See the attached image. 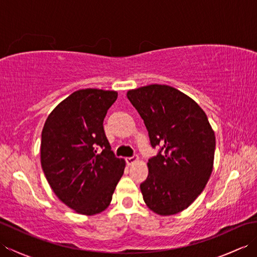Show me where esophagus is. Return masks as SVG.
<instances>
[{
  "mask_svg": "<svg viewBox=\"0 0 257 257\" xmlns=\"http://www.w3.org/2000/svg\"><path fill=\"white\" fill-rule=\"evenodd\" d=\"M139 160V158L138 157H128V158H125V162H127V165H133L134 162H136V161H138Z\"/></svg>",
  "mask_w": 257,
  "mask_h": 257,
  "instance_id": "1",
  "label": "esophagus"
}]
</instances>
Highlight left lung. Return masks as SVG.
Returning <instances> with one entry per match:
<instances>
[{
    "instance_id": "obj_1",
    "label": "left lung",
    "mask_w": 257,
    "mask_h": 257,
    "mask_svg": "<svg viewBox=\"0 0 257 257\" xmlns=\"http://www.w3.org/2000/svg\"><path fill=\"white\" fill-rule=\"evenodd\" d=\"M127 97L144 119L152 148L149 173L140 184L144 201L159 215L187 209L201 194L213 170L215 136L192 98L168 85L132 89Z\"/></svg>"
}]
</instances>
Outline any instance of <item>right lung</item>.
<instances>
[{
	"instance_id": "add662e5",
	"label": "right lung",
	"mask_w": 257,
	"mask_h": 257,
	"mask_svg": "<svg viewBox=\"0 0 257 257\" xmlns=\"http://www.w3.org/2000/svg\"><path fill=\"white\" fill-rule=\"evenodd\" d=\"M117 97L114 90L75 91L54 108L43 128V171L57 198L79 214L106 210L123 174L125 162L114 157L102 124Z\"/></svg>"
}]
</instances>
